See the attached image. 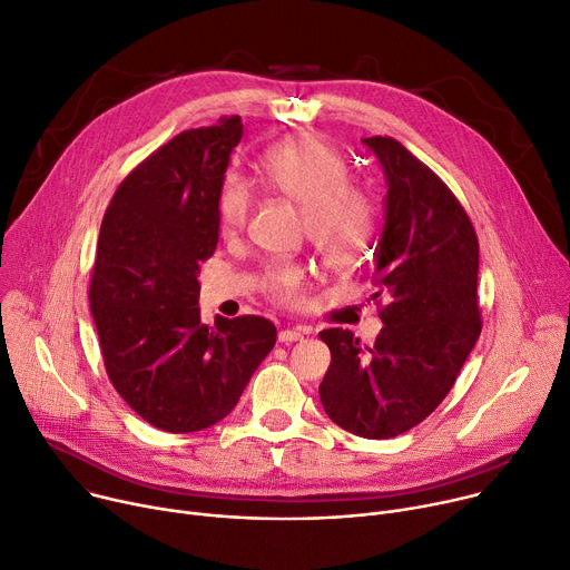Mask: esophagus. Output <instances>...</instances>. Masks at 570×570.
I'll return each instance as SVG.
<instances>
[{
    "instance_id": "34e87169",
    "label": "esophagus",
    "mask_w": 570,
    "mask_h": 570,
    "mask_svg": "<svg viewBox=\"0 0 570 570\" xmlns=\"http://www.w3.org/2000/svg\"><path fill=\"white\" fill-rule=\"evenodd\" d=\"M304 334L306 332H302V330H282L277 338H279V343H295V341H302Z\"/></svg>"
}]
</instances>
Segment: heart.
<instances>
[{
    "label": "heart",
    "instance_id": "obj_1",
    "mask_svg": "<svg viewBox=\"0 0 570 570\" xmlns=\"http://www.w3.org/2000/svg\"><path fill=\"white\" fill-rule=\"evenodd\" d=\"M268 188L302 209L304 229L323 262L336 271H352L368 254L377 234V216L371 197L347 184L350 168L341 151L318 138H299L271 149L262 161ZM249 214L247 184L227 175L218 193V218L225 232L240 229ZM304 273L293 264L268 271V291L293 302Z\"/></svg>",
    "mask_w": 570,
    "mask_h": 570
}]
</instances>
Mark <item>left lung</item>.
<instances>
[{"instance_id": "obj_1", "label": "left lung", "mask_w": 570, "mask_h": 570, "mask_svg": "<svg viewBox=\"0 0 570 570\" xmlns=\"http://www.w3.org/2000/svg\"><path fill=\"white\" fill-rule=\"evenodd\" d=\"M386 177L384 229L373 279L384 297L382 334L361 345L325 330L332 364L318 386L327 416L364 439L423 423L450 393L482 332L480 243L452 190L389 136L364 138Z\"/></svg>"}]
</instances>
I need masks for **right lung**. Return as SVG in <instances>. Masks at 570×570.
Here are the masks:
<instances>
[{"mask_svg": "<svg viewBox=\"0 0 570 570\" xmlns=\"http://www.w3.org/2000/svg\"><path fill=\"white\" fill-rule=\"evenodd\" d=\"M240 138L232 116L149 154L97 238L88 299L107 375L142 421L173 434L223 421L277 341L262 316L199 321V264L218 245V193Z\"/></svg>", "mask_w": 570, "mask_h": 570, "instance_id": "add662e5", "label": "right lung"}]
</instances>
